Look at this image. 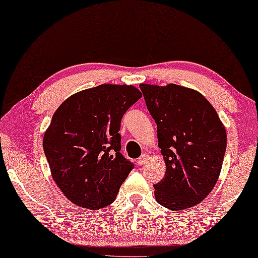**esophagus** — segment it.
<instances>
[{
    "label": "esophagus",
    "mask_w": 258,
    "mask_h": 258,
    "mask_svg": "<svg viewBox=\"0 0 258 258\" xmlns=\"http://www.w3.org/2000/svg\"><path fill=\"white\" fill-rule=\"evenodd\" d=\"M147 158H149V155L147 154H144V155H142L141 158L138 159V161H137V163H138V166H143V164H145V162H146V160H147Z\"/></svg>",
    "instance_id": "esophagus-1"
}]
</instances>
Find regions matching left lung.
Wrapping results in <instances>:
<instances>
[{
	"label": "left lung",
	"mask_w": 258,
	"mask_h": 258,
	"mask_svg": "<svg viewBox=\"0 0 258 258\" xmlns=\"http://www.w3.org/2000/svg\"><path fill=\"white\" fill-rule=\"evenodd\" d=\"M155 123L166 162L154 185L158 204L177 212L208 197L216 185L226 150V130L216 109L199 91L169 83L139 84Z\"/></svg>",
	"instance_id": "1"
}]
</instances>
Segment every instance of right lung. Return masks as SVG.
<instances>
[{"instance_id": "right-lung-1", "label": "right lung", "mask_w": 258, "mask_h": 258, "mask_svg": "<svg viewBox=\"0 0 258 258\" xmlns=\"http://www.w3.org/2000/svg\"><path fill=\"white\" fill-rule=\"evenodd\" d=\"M142 97L136 87L100 84L70 96L43 137L51 176L74 205L90 210L115 200L134 164L120 153L121 119Z\"/></svg>"}]
</instances>
